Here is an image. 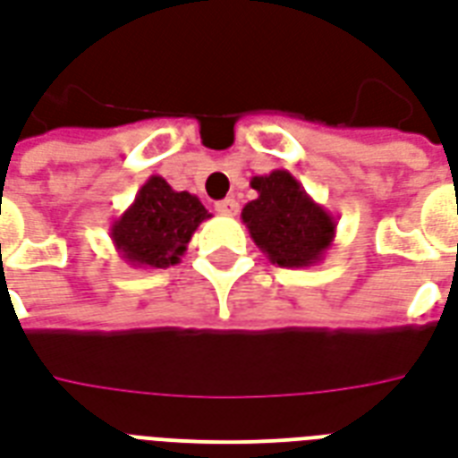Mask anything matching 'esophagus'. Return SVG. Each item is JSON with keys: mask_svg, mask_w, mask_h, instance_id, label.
<instances>
[{"mask_svg": "<svg viewBox=\"0 0 458 458\" xmlns=\"http://www.w3.org/2000/svg\"><path fill=\"white\" fill-rule=\"evenodd\" d=\"M216 211H218L220 216H238L240 203L235 201V199H223V201L216 203Z\"/></svg>", "mask_w": 458, "mask_h": 458, "instance_id": "34e87169", "label": "esophagus"}]
</instances>
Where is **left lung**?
Wrapping results in <instances>:
<instances>
[{
    "mask_svg": "<svg viewBox=\"0 0 458 458\" xmlns=\"http://www.w3.org/2000/svg\"><path fill=\"white\" fill-rule=\"evenodd\" d=\"M255 201L245 203L242 223L267 259L286 269L313 267L335 240L337 220L306 194L291 172L274 169L252 177Z\"/></svg>",
    "mask_w": 458,
    "mask_h": 458,
    "instance_id": "left-lung-1",
    "label": "left lung"
}]
</instances>
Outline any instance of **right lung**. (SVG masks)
Returning <instances> with one entry per match:
<instances>
[{
	"label": "right lung",
	"instance_id": "add662e5",
	"mask_svg": "<svg viewBox=\"0 0 458 458\" xmlns=\"http://www.w3.org/2000/svg\"><path fill=\"white\" fill-rule=\"evenodd\" d=\"M211 218L199 196L174 191L157 174H152L135 201L111 223V240L118 257L138 269H167L186 252L189 240Z\"/></svg>",
	"mask_w": 458,
	"mask_h": 458
}]
</instances>
